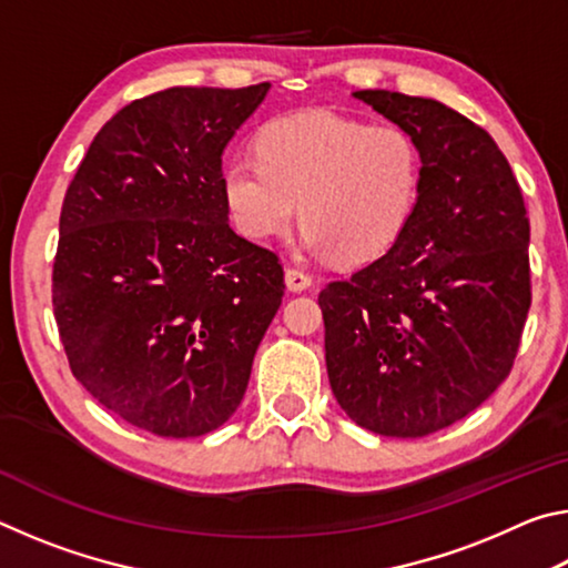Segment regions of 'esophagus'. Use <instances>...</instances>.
<instances>
[{
    "label": "esophagus",
    "instance_id": "obj_1",
    "mask_svg": "<svg viewBox=\"0 0 568 568\" xmlns=\"http://www.w3.org/2000/svg\"><path fill=\"white\" fill-rule=\"evenodd\" d=\"M311 283H313V277L307 275V273H303V271H297V267H287V271H285L287 291L301 293V291H307V287H311Z\"/></svg>",
    "mask_w": 568,
    "mask_h": 568
}]
</instances>
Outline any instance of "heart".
Here are the masks:
<instances>
[{
  "instance_id": "1",
  "label": "heart",
  "mask_w": 568,
  "mask_h": 568,
  "mask_svg": "<svg viewBox=\"0 0 568 568\" xmlns=\"http://www.w3.org/2000/svg\"><path fill=\"white\" fill-rule=\"evenodd\" d=\"M255 155L223 168L227 215L255 243L283 235L301 200V253L365 263L386 253L416 215L423 155L398 124L297 112L257 132Z\"/></svg>"
}]
</instances>
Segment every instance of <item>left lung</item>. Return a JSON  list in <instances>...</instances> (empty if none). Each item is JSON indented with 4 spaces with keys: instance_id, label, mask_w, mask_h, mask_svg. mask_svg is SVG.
Listing matches in <instances>:
<instances>
[{
    "instance_id": "obj_1",
    "label": "left lung",
    "mask_w": 568,
    "mask_h": 568,
    "mask_svg": "<svg viewBox=\"0 0 568 568\" xmlns=\"http://www.w3.org/2000/svg\"><path fill=\"white\" fill-rule=\"evenodd\" d=\"M353 98L416 138V215L386 255L318 295L335 400L361 428L420 438L511 373L531 307L521 187L484 128L428 98Z\"/></svg>"
}]
</instances>
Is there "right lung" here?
Masks as SVG:
<instances>
[{
    "label": "right lung",
    "mask_w": 568,
    "mask_h": 568,
    "mask_svg": "<svg viewBox=\"0 0 568 568\" xmlns=\"http://www.w3.org/2000/svg\"><path fill=\"white\" fill-rule=\"evenodd\" d=\"M267 90L134 100L67 187L52 271L67 361L104 408L155 436H205L233 416L283 301L277 255L230 227L223 200V152Z\"/></svg>",
    "instance_id": "right-lung-1"
}]
</instances>
